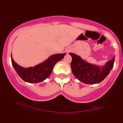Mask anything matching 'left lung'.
<instances>
[{
  "instance_id": "8db88e82",
  "label": "left lung",
  "mask_w": 123,
  "mask_h": 123,
  "mask_svg": "<svg viewBox=\"0 0 123 123\" xmlns=\"http://www.w3.org/2000/svg\"><path fill=\"white\" fill-rule=\"evenodd\" d=\"M69 55L72 56L71 68L74 76L87 84H94L103 81L113 68L115 62L114 56L105 65L100 67L87 62L79 55L73 53H69Z\"/></svg>"
}]
</instances>
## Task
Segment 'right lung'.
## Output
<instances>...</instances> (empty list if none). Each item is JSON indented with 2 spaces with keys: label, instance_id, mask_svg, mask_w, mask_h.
<instances>
[{
  "label": "right lung",
  "instance_id": "obj_1",
  "mask_svg": "<svg viewBox=\"0 0 123 123\" xmlns=\"http://www.w3.org/2000/svg\"><path fill=\"white\" fill-rule=\"evenodd\" d=\"M66 54H57L49 56L44 62L34 67L23 68L15 62L11 55L12 63L19 76L25 81L29 83L42 82L50 75L55 64L63 58Z\"/></svg>",
  "mask_w": 123,
  "mask_h": 123
}]
</instances>
